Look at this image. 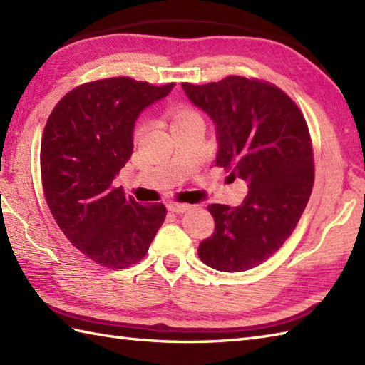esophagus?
<instances>
[{
  "label": "esophagus",
  "mask_w": 365,
  "mask_h": 365,
  "mask_svg": "<svg viewBox=\"0 0 365 365\" xmlns=\"http://www.w3.org/2000/svg\"><path fill=\"white\" fill-rule=\"evenodd\" d=\"M168 208H169V212H173V213H185V212H188L190 208H191V205L190 204H177V202H170V204H168Z\"/></svg>",
  "instance_id": "obj_1"
}]
</instances>
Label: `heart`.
Returning <instances> with one entry per match:
<instances>
[{"instance_id":"1","label":"heart","mask_w":365,"mask_h":365,"mask_svg":"<svg viewBox=\"0 0 365 365\" xmlns=\"http://www.w3.org/2000/svg\"><path fill=\"white\" fill-rule=\"evenodd\" d=\"M191 120H200V115L196 110H192L190 105H175L173 110H170V122H173V127L180 125V123H187ZM144 131V123H138L135 128V136H139Z\"/></svg>"}]
</instances>
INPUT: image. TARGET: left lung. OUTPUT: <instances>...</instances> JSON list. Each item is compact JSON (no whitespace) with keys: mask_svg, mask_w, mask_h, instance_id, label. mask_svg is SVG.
<instances>
[{"mask_svg":"<svg viewBox=\"0 0 365 365\" xmlns=\"http://www.w3.org/2000/svg\"><path fill=\"white\" fill-rule=\"evenodd\" d=\"M188 98L216 125V166L247 183L243 204L208 205L212 237L199 259L238 273L269 259L297 227L314 187V152L304 115L274 84L230 75L221 81L182 83Z\"/></svg>","mask_w":365,"mask_h":365,"instance_id":"left-lung-1","label":"left lung"}]
</instances>
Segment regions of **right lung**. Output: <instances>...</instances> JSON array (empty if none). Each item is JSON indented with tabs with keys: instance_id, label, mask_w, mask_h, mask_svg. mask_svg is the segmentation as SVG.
I'll list each match as a JSON object with an SVG mask.
<instances>
[{
	"instance_id": "1",
	"label": "right lung",
	"mask_w": 365,
	"mask_h": 365,
	"mask_svg": "<svg viewBox=\"0 0 365 365\" xmlns=\"http://www.w3.org/2000/svg\"><path fill=\"white\" fill-rule=\"evenodd\" d=\"M173 88L128 76L84 83L59 100L45 123V200L68 242L97 265H135L166 218L165 205L138 204L113 180L133 153L139 113Z\"/></svg>"
}]
</instances>
